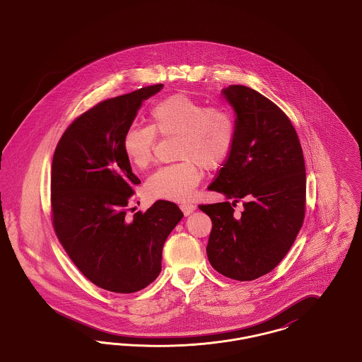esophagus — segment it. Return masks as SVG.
<instances>
[{
    "instance_id": "1",
    "label": "esophagus",
    "mask_w": 362,
    "mask_h": 362,
    "mask_svg": "<svg viewBox=\"0 0 362 362\" xmlns=\"http://www.w3.org/2000/svg\"><path fill=\"white\" fill-rule=\"evenodd\" d=\"M180 209H182V211H183V214H185V216H189V214L195 210V206H194V205H187V204H185V205H180Z\"/></svg>"
}]
</instances>
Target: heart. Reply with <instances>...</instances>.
<instances>
[{
	"label": "heart",
	"instance_id": "heart-1",
	"mask_svg": "<svg viewBox=\"0 0 362 362\" xmlns=\"http://www.w3.org/2000/svg\"><path fill=\"white\" fill-rule=\"evenodd\" d=\"M151 126L132 124L122 138L123 153L138 170L146 168L157 136L176 137L175 157L180 161L152 173L145 185L156 199L189 201L201 180V167L213 171L224 165L236 142V122L223 107H206L185 93L158 100L151 110Z\"/></svg>",
	"mask_w": 362,
	"mask_h": 362
}]
</instances>
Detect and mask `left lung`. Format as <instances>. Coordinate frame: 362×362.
<instances>
[{"label":"left lung","instance_id":"left-lung-1","mask_svg":"<svg viewBox=\"0 0 362 362\" xmlns=\"http://www.w3.org/2000/svg\"><path fill=\"white\" fill-rule=\"evenodd\" d=\"M221 93L236 114V142L209 186L226 201L199 205L213 224L207 258L220 274L252 281L270 273L296 240L305 213V164L279 107L248 86H229ZM240 199L245 210L233 216Z\"/></svg>","mask_w":362,"mask_h":362}]
</instances>
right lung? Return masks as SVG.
Wrapping results in <instances>:
<instances>
[{"label": "right lung", "mask_w": 362, "mask_h": 362, "mask_svg": "<svg viewBox=\"0 0 362 362\" xmlns=\"http://www.w3.org/2000/svg\"><path fill=\"white\" fill-rule=\"evenodd\" d=\"M163 86L139 88L88 110L66 129L52 157L54 230L77 269L108 292L134 293L152 284L164 243L183 218L170 201L126 216L141 182L122 138L142 102Z\"/></svg>", "instance_id": "1"}]
</instances>
